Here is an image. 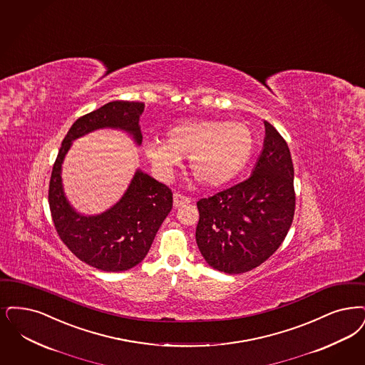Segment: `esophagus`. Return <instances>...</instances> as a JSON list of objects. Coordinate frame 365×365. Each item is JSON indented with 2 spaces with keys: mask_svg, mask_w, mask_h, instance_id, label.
<instances>
[{
  "mask_svg": "<svg viewBox=\"0 0 365 365\" xmlns=\"http://www.w3.org/2000/svg\"><path fill=\"white\" fill-rule=\"evenodd\" d=\"M190 202H191V200H190L189 197H185V195L179 194V192L174 194V206L175 207H180L183 205L190 204Z\"/></svg>",
  "mask_w": 365,
  "mask_h": 365,
  "instance_id": "34e87169",
  "label": "esophagus"
}]
</instances>
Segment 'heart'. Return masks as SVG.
Listing matches in <instances>:
<instances>
[{
	"instance_id": "1",
	"label": "heart",
	"mask_w": 365,
	"mask_h": 365,
	"mask_svg": "<svg viewBox=\"0 0 365 365\" xmlns=\"http://www.w3.org/2000/svg\"><path fill=\"white\" fill-rule=\"evenodd\" d=\"M167 141L152 140L144 155L161 180L174 175L183 156L190 171L206 187H220L237 175L251 159L255 140L246 123L220 119H185L165 133Z\"/></svg>"
}]
</instances>
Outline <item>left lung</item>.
<instances>
[{"label": "left lung", "mask_w": 365, "mask_h": 365, "mask_svg": "<svg viewBox=\"0 0 365 365\" xmlns=\"http://www.w3.org/2000/svg\"><path fill=\"white\" fill-rule=\"evenodd\" d=\"M263 123L262 152L251 176L197 202V246L209 266L228 274L250 272L273 255L294 215L289 148L269 122Z\"/></svg>", "instance_id": "left-lung-1"}]
</instances>
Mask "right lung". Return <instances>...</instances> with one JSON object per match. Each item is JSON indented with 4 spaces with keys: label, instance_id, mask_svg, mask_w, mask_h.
Wrapping results in <instances>:
<instances>
[{
    "label": "right lung",
    "instance_id": "obj_1",
    "mask_svg": "<svg viewBox=\"0 0 365 365\" xmlns=\"http://www.w3.org/2000/svg\"><path fill=\"white\" fill-rule=\"evenodd\" d=\"M144 107V103L115 101L78 118L65 135L53 167L48 204L59 237L78 259L103 272L129 270L145 258L173 209V191L138 168L117 204L99 215H83L65 195L62 163L74 140L99 129L125 131L141 145Z\"/></svg>",
    "mask_w": 365,
    "mask_h": 365
}]
</instances>
